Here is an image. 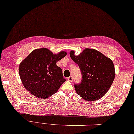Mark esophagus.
Returning a JSON list of instances; mask_svg holds the SVG:
<instances>
[{
  "label": "esophagus",
  "mask_w": 134,
  "mask_h": 134,
  "mask_svg": "<svg viewBox=\"0 0 134 134\" xmlns=\"http://www.w3.org/2000/svg\"><path fill=\"white\" fill-rule=\"evenodd\" d=\"M68 80L69 81H70V82H72V81H73V77H72V76H70V77H69L68 78Z\"/></svg>",
  "instance_id": "esophagus-1"
}]
</instances>
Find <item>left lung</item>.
I'll use <instances>...</instances> for the list:
<instances>
[{
  "label": "left lung",
  "instance_id": "8db88e82",
  "mask_svg": "<svg viewBox=\"0 0 134 134\" xmlns=\"http://www.w3.org/2000/svg\"><path fill=\"white\" fill-rule=\"evenodd\" d=\"M71 58L77 64L82 75L80 83L74 84L76 93L87 101L99 99L109 91L115 77L112 61L98 51L86 48Z\"/></svg>",
  "mask_w": 134,
  "mask_h": 134
}]
</instances>
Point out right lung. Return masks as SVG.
I'll return each mask as SVG.
<instances>
[{"label": "right lung", "instance_id": "obj_1", "mask_svg": "<svg viewBox=\"0 0 134 134\" xmlns=\"http://www.w3.org/2000/svg\"><path fill=\"white\" fill-rule=\"evenodd\" d=\"M66 55L63 51L53 54L46 48L31 52L19 66V74L25 89L41 99L55 93L66 81L56 63Z\"/></svg>", "mask_w": 134, "mask_h": 134}]
</instances>
